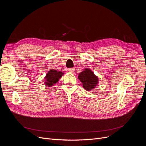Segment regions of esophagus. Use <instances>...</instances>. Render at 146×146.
Here are the masks:
<instances>
[{
  "instance_id": "1",
  "label": "esophagus",
  "mask_w": 146,
  "mask_h": 146,
  "mask_svg": "<svg viewBox=\"0 0 146 146\" xmlns=\"http://www.w3.org/2000/svg\"><path fill=\"white\" fill-rule=\"evenodd\" d=\"M68 71H69V72H70L72 73H75V68H69L68 69Z\"/></svg>"
}]
</instances>
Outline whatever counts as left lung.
Returning a JSON list of instances; mask_svg holds the SVG:
<instances>
[{
	"label": "left lung",
	"mask_w": 146,
	"mask_h": 146,
	"mask_svg": "<svg viewBox=\"0 0 146 146\" xmlns=\"http://www.w3.org/2000/svg\"><path fill=\"white\" fill-rule=\"evenodd\" d=\"M78 79L82 83L83 88L87 91L95 89L99 84V79L89 68H85L78 75Z\"/></svg>",
	"instance_id": "obj_1"
}]
</instances>
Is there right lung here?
I'll list each match as a JSON object with an SVG mask.
<instances>
[{
  "label": "right lung",
  "mask_w": 146,
  "mask_h": 146,
  "mask_svg": "<svg viewBox=\"0 0 146 146\" xmlns=\"http://www.w3.org/2000/svg\"><path fill=\"white\" fill-rule=\"evenodd\" d=\"M64 73L62 72H58L56 70H49L44 77V84L48 87H51L57 83L59 79L62 77Z\"/></svg>",
  "instance_id": "obj_1"
}]
</instances>
